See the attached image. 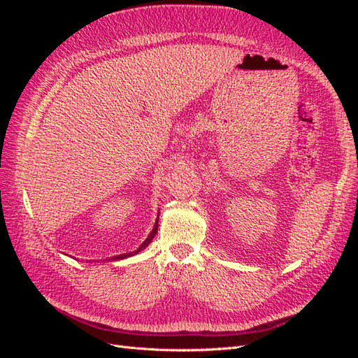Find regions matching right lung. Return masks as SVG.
Masks as SVG:
<instances>
[{
	"label": "right lung",
	"instance_id": "right-lung-1",
	"mask_svg": "<svg viewBox=\"0 0 358 358\" xmlns=\"http://www.w3.org/2000/svg\"><path fill=\"white\" fill-rule=\"evenodd\" d=\"M157 231H158V218H157V221H155V225H154V229H152V231H150V234L148 236V239L140 245V248L138 249H136V251H133V252H128V254H121V255H116V257H113L112 259H122V258H127V257H131V255H134V254H137V252H140L142 251V249H145L149 243H150V241L154 239L155 237V234H157Z\"/></svg>",
	"mask_w": 358,
	"mask_h": 358
}]
</instances>
